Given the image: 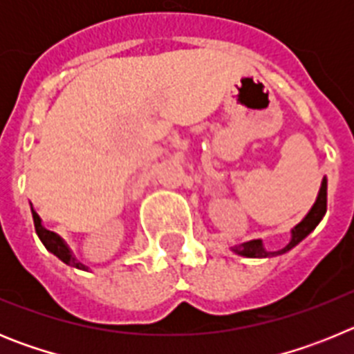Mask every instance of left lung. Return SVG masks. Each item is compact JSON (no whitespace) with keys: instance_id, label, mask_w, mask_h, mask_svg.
Returning a JSON list of instances; mask_svg holds the SVG:
<instances>
[{"instance_id":"obj_1","label":"left lung","mask_w":354,"mask_h":354,"mask_svg":"<svg viewBox=\"0 0 354 354\" xmlns=\"http://www.w3.org/2000/svg\"><path fill=\"white\" fill-rule=\"evenodd\" d=\"M324 214H326V179H323V183H321V189H319L317 200H315V204L312 205L310 211H308V214H306L305 218H303V220L299 221L292 230H290L292 236H290L289 245H287L286 248L277 250V252H268V250L264 248V245H262L261 239H253V241H248V243L236 245L232 250L237 253V255H243V257L261 259V257H274V255H282V253L289 252L290 248H294L298 243H301V241L305 239V237L308 236L315 227H317L319 221L323 220Z\"/></svg>"}]
</instances>
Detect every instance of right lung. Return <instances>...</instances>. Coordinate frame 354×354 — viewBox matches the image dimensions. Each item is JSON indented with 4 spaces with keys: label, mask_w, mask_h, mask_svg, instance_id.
Wrapping results in <instances>:
<instances>
[{
    "label": "right lung",
    "mask_w": 354,
    "mask_h": 354,
    "mask_svg": "<svg viewBox=\"0 0 354 354\" xmlns=\"http://www.w3.org/2000/svg\"><path fill=\"white\" fill-rule=\"evenodd\" d=\"M31 214H33V223H35V230H37V236L40 237V241H42V245L46 246V248L49 250V252L53 253V255H56V257L60 259L62 262H65V264L72 266V268H77V270H88L86 266L81 264V262L76 261V257L72 255V252L68 250V246L65 245V241L62 239L58 234L51 232V230H48V228H44L42 225V220H40V216L37 214L35 209L31 207Z\"/></svg>",
    "instance_id": "obj_1"
}]
</instances>
